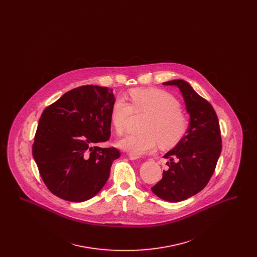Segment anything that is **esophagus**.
<instances>
[{
	"label": "esophagus",
	"instance_id": "1",
	"mask_svg": "<svg viewBox=\"0 0 257 257\" xmlns=\"http://www.w3.org/2000/svg\"><path fill=\"white\" fill-rule=\"evenodd\" d=\"M129 158L131 160H137L140 158V155H136V154H133V153H130L129 154Z\"/></svg>",
	"mask_w": 257,
	"mask_h": 257
}]
</instances>
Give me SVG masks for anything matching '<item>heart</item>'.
<instances>
[{
	"instance_id": "heart-1",
	"label": "heart",
	"mask_w": 257,
	"mask_h": 257,
	"mask_svg": "<svg viewBox=\"0 0 257 257\" xmlns=\"http://www.w3.org/2000/svg\"><path fill=\"white\" fill-rule=\"evenodd\" d=\"M131 104L116 97L110 108V122L117 135L126 131L133 112L147 114L142 126L144 132L127 136L119 147L136 155L153 151L158 144L163 148L176 146L188 129V117L180 109V102L161 88H135L130 91Z\"/></svg>"
}]
</instances>
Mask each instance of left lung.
Instances as JSON below:
<instances>
[{"label": "left lung", "mask_w": 257, "mask_h": 257, "mask_svg": "<svg viewBox=\"0 0 257 257\" xmlns=\"http://www.w3.org/2000/svg\"><path fill=\"white\" fill-rule=\"evenodd\" d=\"M178 86L190 114L187 134L164 158L168 171L151 191L160 198L178 202L199 193L211 179L221 151L220 123L212 105L183 80L163 83Z\"/></svg>", "instance_id": "left-lung-1"}]
</instances>
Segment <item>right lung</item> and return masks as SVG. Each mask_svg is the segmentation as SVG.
<instances>
[{"mask_svg": "<svg viewBox=\"0 0 257 257\" xmlns=\"http://www.w3.org/2000/svg\"><path fill=\"white\" fill-rule=\"evenodd\" d=\"M112 90L79 86L43 110L37 125L33 156L39 174L55 196L82 202L97 195L110 176L115 147L101 148L110 137Z\"/></svg>", "mask_w": 257, "mask_h": 257, "instance_id": "1", "label": "right lung"}]
</instances>
